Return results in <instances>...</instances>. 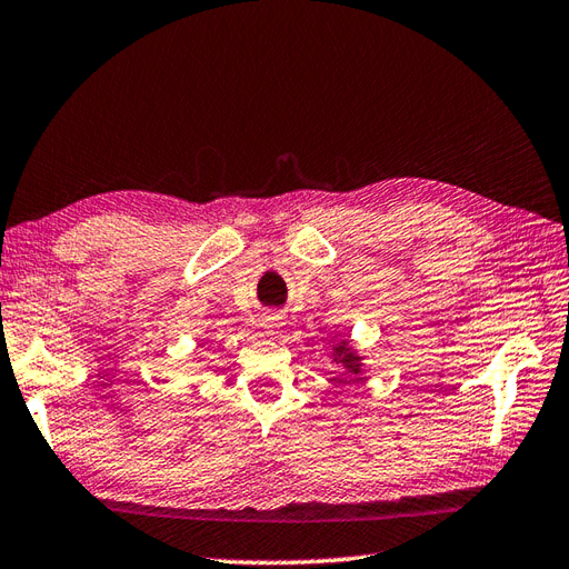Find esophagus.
I'll return each instance as SVG.
<instances>
[{
    "label": "esophagus",
    "mask_w": 569,
    "mask_h": 569,
    "mask_svg": "<svg viewBox=\"0 0 569 569\" xmlns=\"http://www.w3.org/2000/svg\"><path fill=\"white\" fill-rule=\"evenodd\" d=\"M280 316H277V313H268L266 316V321H262V328H266V332H268V336H274V332L277 330H280Z\"/></svg>",
    "instance_id": "34e87169"
}]
</instances>
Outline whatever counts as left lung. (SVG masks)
<instances>
[{"label":"left lung","mask_w":569,"mask_h":569,"mask_svg":"<svg viewBox=\"0 0 569 569\" xmlns=\"http://www.w3.org/2000/svg\"><path fill=\"white\" fill-rule=\"evenodd\" d=\"M332 362L342 365L345 371L352 373L355 381L362 379V377H359V373H362V357H359V355L350 348L348 340H342V342L336 345V348H332Z\"/></svg>","instance_id":"left-lung-1"}]
</instances>
